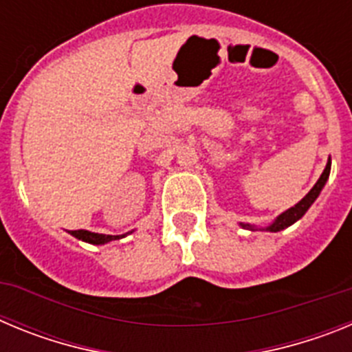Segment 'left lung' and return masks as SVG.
Listing matches in <instances>:
<instances>
[{"label":"left lung","instance_id":"left-lung-1","mask_svg":"<svg viewBox=\"0 0 352 352\" xmlns=\"http://www.w3.org/2000/svg\"><path fill=\"white\" fill-rule=\"evenodd\" d=\"M329 169H331V160H328V164H326L324 170H322V174H321V178L317 179V183H316V185H314L312 190H310L309 194L305 195V197L301 199V201L296 204V206H292V208H289L287 211H284V213H282L280 217H278V219H276L275 222L272 223V226L266 227V231H270V232L282 231V229H285V227L292 226V223L296 222V220H300L301 217H303V214L307 213V210H309V208L312 206V203L317 199V195L321 194L322 186H324L326 179H328V176H329ZM241 226H243V227H250V226H245V223H241ZM250 229H252V227H250Z\"/></svg>","mask_w":352,"mask_h":352}]
</instances>
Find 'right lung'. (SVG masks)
<instances>
[{"mask_svg":"<svg viewBox=\"0 0 352 352\" xmlns=\"http://www.w3.org/2000/svg\"><path fill=\"white\" fill-rule=\"evenodd\" d=\"M72 236L82 239V241H88V243L93 245H104L107 241H113V239H120V236H111V234H98V232H89L84 231V229H79V231H72Z\"/></svg>","mask_w":352,"mask_h":352,"instance_id":"right-lung-1","label":"right lung"}]
</instances>
